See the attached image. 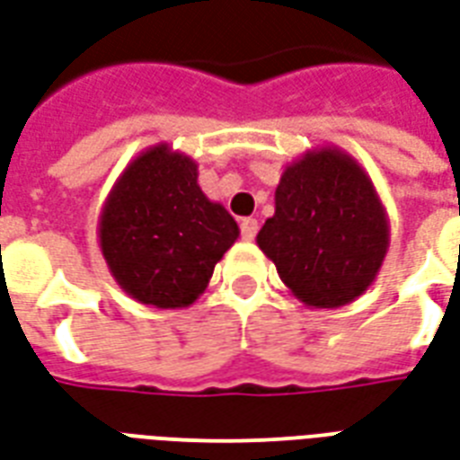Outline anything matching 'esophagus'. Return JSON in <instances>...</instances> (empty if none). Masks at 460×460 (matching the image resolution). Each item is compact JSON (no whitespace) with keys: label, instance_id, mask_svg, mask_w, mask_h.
<instances>
[{"label":"esophagus","instance_id":"esophagus-1","mask_svg":"<svg viewBox=\"0 0 460 460\" xmlns=\"http://www.w3.org/2000/svg\"><path fill=\"white\" fill-rule=\"evenodd\" d=\"M258 234V219L253 217H246V219H241V236L246 241H253Z\"/></svg>","mask_w":460,"mask_h":460}]
</instances>
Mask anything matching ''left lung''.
I'll return each mask as SVG.
<instances>
[{
	"label": "left lung",
	"instance_id": "8db88e82",
	"mask_svg": "<svg viewBox=\"0 0 460 460\" xmlns=\"http://www.w3.org/2000/svg\"><path fill=\"white\" fill-rule=\"evenodd\" d=\"M256 243L305 307L336 309L377 278L390 221L360 163L336 146H319L285 168L275 214Z\"/></svg>",
	"mask_w": 460,
	"mask_h": 460
}]
</instances>
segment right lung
Returning <instances> with one entry per match:
<instances>
[{
    "mask_svg": "<svg viewBox=\"0 0 460 460\" xmlns=\"http://www.w3.org/2000/svg\"><path fill=\"white\" fill-rule=\"evenodd\" d=\"M190 155L151 146L126 165L102 207V256L119 288L141 305L190 307L239 239V224L204 195Z\"/></svg>",
    "mask_w": 460,
    "mask_h": 460,
    "instance_id": "obj_1",
    "label": "right lung"
}]
</instances>
